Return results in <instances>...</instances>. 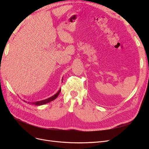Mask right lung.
I'll list each match as a JSON object with an SVG mask.
<instances>
[{"label":"right lung","instance_id":"obj_1","mask_svg":"<svg viewBox=\"0 0 149 149\" xmlns=\"http://www.w3.org/2000/svg\"><path fill=\"white\" fill-rule=\"evenodd\" d=\"M61 91V89H60L59 91H58L55 95L49 97L48 99H46V100H42V101H37V102H30L31 104H35L36 106H40V105H43V104H47L49 102H51L52 101H53L54 100H55V99L58 97V96L59 95V94Z\"/></svg>","mask_w":149,"mask_h":149}]
</instances>
